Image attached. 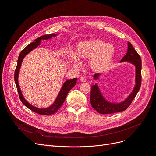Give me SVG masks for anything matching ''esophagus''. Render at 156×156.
<instances>
[{"label":"esophagus","mask_w":156,"mask_h":156,"mask_svg":"<svg viewBox=\"0 0 156 156\" xmlns=\"http://www.w3.org/2000/svg\"><path fill=\"white\" fill-rule=\"evenodd\" d=\"M80 80H81L82 82H85L87 81V79L85 77H81V78H80Z\"/></svg>","instance_id":"1"}]
</instances>
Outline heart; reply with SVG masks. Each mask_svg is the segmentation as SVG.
I'll list each match as a JSON object with an SVG mask.
<instances>
[{
  "label": "heart",
  "mask_w": 156,
  "mask_h": 156,
  "mask_svg": "<svg viewBox=\"0 0 156 156\" xmlns=\"http://www.w3.org/2000/svg\"><path fill=\"white\" fill-rule=\"evenodd\" d=\"M114 53L115 49L111 44L99 40L82 42L77 48L79 57L91 58V67L98 72L105 70L109 66Z\"/></svg>",
  "instance_id": "1"
}]
</instances>
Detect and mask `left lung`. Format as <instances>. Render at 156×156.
I'll use <instances>...</instances> for the list:
<instances>
[{
    "instance_id": "8db88e82",
    "label": "left lung",
    "mask_w": 156,
    "mask_h": 156,
    "mask_svg": "<svg viewBox=\"0 0 156 156\" xmlns=\"http://www.w3.org/2000/svg\"><path fill=\"white\" fill-rule=\"evenodd\" d=\"M127 52L126 55L122 58L120 62L127 61L135 65L136 68V76H135V86L133 90L129 94L126 100L120 103H111L107 101L103 98L101 93L100 92L97 84L92 85L91 87L90 92V103L92 107L98 112L102 115L105 114H112V113L122 112L126 110L131 103L132 101L134 100L136 94L138 93L141 86V58L137 52L135 51L134 48L132 46L131 44L128 42L127 43ZM100 73H96L94 75V78L97 80L100 77Z\"/></svg>"
}]
</instances>
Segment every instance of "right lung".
<instances>
[{
  "instance_id": "right-lung-1",
  "label": "right lung",
  "mask_w": 156,
  "mask_h": 156,
  "mask_svg": "<svg viewBox=\"0 0 156 156\" xmlns=\"http://www.w3.org/2000/svg\"><path fill=\"white\" fill-rule=\"evenodd\" d=\"M57 34H46L41 36L39 37H37V39L34 40V42H32L29 45H28L26 48L22 50V51L20 53V56L18 57L17 60V67L15 70V74H14V80H15V83L17 87V89L18 91L19 94V96H20V100L21 102L24 104L27 108H29V109L31 111H34L37 114L41 115H51L54 114L55 112L57 111L60 107L62 105L63 103L65 101V99L66 98L68 93L69 92V90L72 89L73 87H75V84H76L77 83V78H74L72 79H69L66 81L65 83H64L63 86L62 87V88H61L60 92L58 93V95L57 96V98H56V100L55 102L52 104L49 107H47L45 108H37L34 106L32 105L29 102H27L25 99L23 97L22 92L21 91V89L20 87V85H19V83H18V76H19V72H20V69L21 66L22 61L24 58L25 56L29 53L31 51H32L34 49L36 48L37 46H38L40 44V42L41 40H48L51 38L53 37H55Z\"/></svg>"
}]
</instances>
